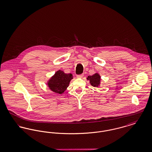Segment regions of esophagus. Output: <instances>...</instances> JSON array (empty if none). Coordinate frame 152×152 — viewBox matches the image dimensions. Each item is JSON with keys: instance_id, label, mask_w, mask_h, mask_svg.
I'll use <instances>...</instances> for the list:
<instances>
[{"instance_id": "obj_1", "label": "esophagus", "mask_w": 152, "mask_h": 152, "mask_svg": "<svg viewBox=\"0 0 152 152\" xmlns=\"http://www.w3.org/2000/svg\"><path fill=\"white\" fill-rule=\"evenodd\" d=\"M83 76H84V74H81V75H77V78H82Z\"/></svg>"}]
</instances>
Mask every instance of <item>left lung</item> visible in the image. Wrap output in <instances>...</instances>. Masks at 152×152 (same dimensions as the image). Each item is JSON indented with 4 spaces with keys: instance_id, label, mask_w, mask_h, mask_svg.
<instances>
[{
    "instance_id": "8db88e82",
    "label": "left lung",
    "mask_w": 152,
    "mask_h": 152,
    "mask_svg": "<svg viewBox=\"0 0 152 152\" xmlns=\"http://www.w3.org/2000/svg\"><path fill=\"white\" fill-rule=\"evenodd\" d=\"M87 80H89L90 83L94 87H98L101 84V76L98 73H95L92 76H88L87 77Z\"/></svg>"
}]
</instances>
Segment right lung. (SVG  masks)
Masks as SVG:
<instances>
[{"mask_svg": "<svg viewBox=\"0 0 152 152\" xmlns=\"http://www.w3.org/2000/svg\"><path fill=\"white\" fill-rule=\"evenodd\" d=\"M73 78L72 74L65 73L63 70H58L48 79L47 86L54 93L62 94L67 89Z\"/></svg>", "mask_w": 152, "mask_h": 152, "instance_id": "add662e5", "label": "right lung"}]
</instances>
